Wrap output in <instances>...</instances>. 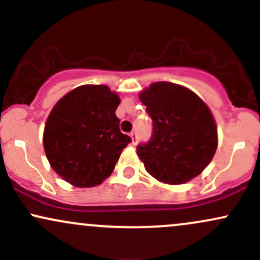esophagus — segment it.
Here are the masks:
<instances>
[{
  "label": "esophagus",
  "instance_id": "obj_1",
  "mask_svg": "<svg viewBox=\"0 0 260 260\" xmlns=\"http://www.w3.org/2000/svg\"><path fill=\"white\" fill-rule=\"evenodd\" d=\"M131 136V138H132V142H133V144H136L137 143V133L136 132H132L129 134Z\"/></svg>",
  "mask_w": 260,
  "mask_h": 260
}]
</instances>
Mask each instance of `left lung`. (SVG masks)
<instances>
[{
    "label": "left lung",
    "instance_id": "left-lung-1",
    "mask_svg": "<svg viewBox=\"0 0 260 260\" xmlns=\"http://www.w3.org/2000/svg\"><path fill=\"white\" fill-rule=\"evenodd\" d=\"M139 99L153 120L150 139L137 145L145 170L169 184L197 177L217 147L216 124L208 106L189 89L169 82L154 83Z\"/></svg>",
    "mask_w": 260,
    "mask_h": 260
}]
</instances>
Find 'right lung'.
I'll return each instance as SVG.
<instances>
[{"mask_svg":"<svg viewBox=\"0 0 260 260\" xmlns=\"http://www.w3.org/2000/svg\"><path fill=\"white\" fill-rule=\"evenodd\" d=\"M120 99L106 85H82L56 104L44 131L51 168L76 187H94L112 174L132 139L120 129Z\"/></svg>","mask_w":260,"mask_h":260,"instance_id":"obj_1","label":"right lung"}]
</instances>
